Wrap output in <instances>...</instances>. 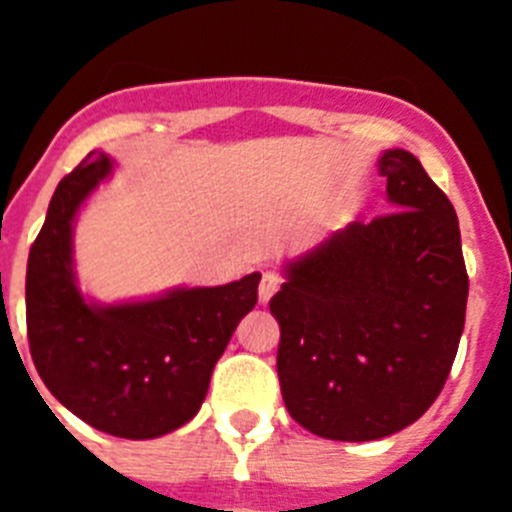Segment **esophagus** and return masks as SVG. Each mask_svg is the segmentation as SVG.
I'll use <instances>...</instances> for the list:
<instances>
[{
  "instance_id": "34e87169",
  "label": "esophagus",
  "mask_w": 512,
  "mask_h": 512,
  "mask_svg": "<svg viewBox=\"0 0 512 512\" xmlns=\"http://www.w3.org/2000/svg\"><path fill=\"white\" fill-rule=\"evenodd\" d=\"M279 274H274V271H264V277H261V284H259V300L261 305H266V302L271 300V297L277 295L279 289Z\"/></svg>"
}]
</instances>
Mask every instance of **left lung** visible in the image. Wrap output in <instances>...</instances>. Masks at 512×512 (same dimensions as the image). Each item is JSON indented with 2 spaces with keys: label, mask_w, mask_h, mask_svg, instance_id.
Returning a JSON list of instances; mask_svg holds the SVG:
<instances>
[{
  "label": "left lung",
  "mask_w": 512,
  "mask_h": 512,
  "mask_svg": "<svg viewBox=\"0 0 512 512\" xmlns=\"http://www.w3.org/2000/svg\"><path fill=\"white\" fill-rule=\"evenodd\" d=\"M395 212L284 264L271 315L289 415L330 441H377L431 408L456 359L469 277L449 197L402 148L377 161Z\"/></svg>",
  "instance_id": "obj_1"
}]
</instances>
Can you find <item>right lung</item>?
I'll return each mask as SVG.
<instances>
[{
    "instance_id": "add662e5",
    "label": "right lung",
    "mask_w": 512,
    "mask_h": 512,
    "mask_svg": "<svg viewBox=\"0 0 512 512\" xmlns=\"http://www.w3.org/2000/svg\"><path fill=\"white\" fill-rule=\"evenodd\" d=\"M112 169L110 156L89 153L53 192L27 259V341L63 408L97 431L143 441L202 408L217 359L259 300L261 274L115 305L87 300L74 271V223Z\"/></svg>"
}]
</instances>
